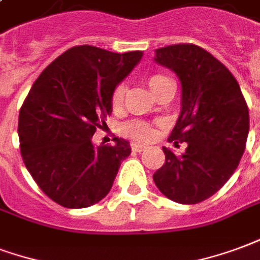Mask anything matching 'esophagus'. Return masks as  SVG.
Instances as JSON below:
<instances>
[{
  "mask_svg": "<svg viewBox=\"0 0 260 260\" xmlns=\"http://www.w3.org/2000/svg\"><path fill=\"white\" fill-rule=\"evenodd\" d=\"M147 147L145 145H138V144H132V151L133 152H143L145 151Z\"/></svg>",
  "mask_w": 260,
  "mask_h": 260,
  "instance_id": "esophagus-1",
  "label": "esophagus"
}]
</instances>
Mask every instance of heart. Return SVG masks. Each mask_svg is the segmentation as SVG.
<instances>
[{"mask_svg": "<svg viewBox=\"0 0 260 260\" xmlns=\"http://www.w3.org/2000/svg\"><path fill=\"white\" fill-rule=\"evenodd\" d=\"M147 84H148L149 90L152 91L153 95L158 96L166 87L172 84V80L164 75H151L147 79ZM124 94H126L124 84L123 83L117 84L113 92H112L111 98L113 109H120L122 108L123 101H124ZM123 130L127 136L136 138V140H140V141H149L153 137L152 126L149 123L143 122V120H132V122L126 123Z\"/></svg>", "mask_w": 260, "mask_h": 260, "instance_id": "heart-1", "label": "heart"}]
</instances>
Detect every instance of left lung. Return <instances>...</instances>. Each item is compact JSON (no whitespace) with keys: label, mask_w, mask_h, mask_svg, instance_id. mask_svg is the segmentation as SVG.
<instances>
[{"label":"left lung","mask_w":260,"mask_h":260,"mask_svg":"<svg viewBox=\"0 0 260 260\" xmlns=\"http://www.w3.org/2000/svg\"><path fill=\"white\" fill-rule=\"evenodd\" d=\"M181 83V112L169 143H187L183 155L162 148L164 166L153 173L159 191L179 204H198L230 179L245 151L249 112L236 77L198 45L176 44L155 51Z\"/></svg>","instance_id":"8db88e82"}]
</instances>
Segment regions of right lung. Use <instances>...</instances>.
I'll use <instances>...</instances> for the list:
<instances>
[{
  "label": "right lung",
  "mask_w": 260,
  "mask_h": 260,
  "mask_svg": "<svg viewBox=\"0 0 260 260\" xmlns=\"http://www.w3.org/2000/svg\"><path fill=\"white\" fill-rule=\"evenodd\" d=\"M143 58L141 51L116 54L77 45L47 66L19 112L20 153L41 191L69 209L87 208L111 191L126 140L92 144L112 113V92Z\"/></svg>",
  "instance_id": "right-lung-1"
}]
</instances>
